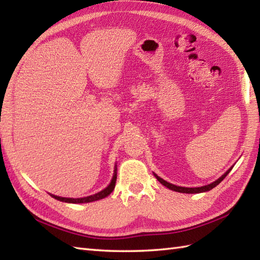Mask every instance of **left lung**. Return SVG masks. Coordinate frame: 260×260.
Masks as SVG:
<instances>
[{
  "label": "left lung",
  "instance_id": "8db88e82",
  "mask_svg": "<svg viewBox=\"0 0 260 260\" xmlns=\"http://www.w3.org/2000/svg\"><path fill=\"white\" fill-rule=\"evenodd\" d=\"M231 169H233V167H231L227 172H225L222 176H220V178L218 180H215L214 182H212V183H210L208 185H203V186H199V187H184V186H178V185H174L172 183H169V182H167L165 180H163L162 178H159L158 175H156L155 173H154V176L158 180L159 183H162L164 186H167L168 189L172 190V191H175V192H181V193H201V192H207V191H210L212 190L214 186H217L220 182H221L225 176H227L229 174V172L231 171Z\"/></svg>",
  "mask_w": 260,
  "mask_h": 260
}]
</instances>
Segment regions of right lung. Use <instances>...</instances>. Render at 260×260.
<instances>
[{"mask_svg":"<svg viewBox=\"0 0 260 260\" xmlns=\"http://www.w3.org/2000/svg\"><path fill=\"white\" fill-rule=\"evenodd\" d=\"M117 168H116L115 165V170H114V175H113V179L110 181V183L108 184L107 187H105V189L101 192L96 193V194H92L89 197H85V198H62V197H58V196H53L50 194L52 198L57 199L59 201H62V202H68V203H88V202H92V201H97V200H101V199L106 198L107 196H109L110 193L113 192V190L115 189V183H116V179H117Z\"/></svg>","mask_w":260,"mask_h":260,"instance_id":"right-lung-1","label":"right lung"}]
</instances>
